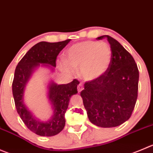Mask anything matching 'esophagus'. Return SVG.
Returning a JSON list of instances; mask_svg holds the SVG:
<instances>
[{
  "mask_svg": "<svg viewBox=\"0 0 153 153\" xmlns=\"http://www.w3.org/2000/svg\"><path fill=\"white\" fill-rule=\"evenodd\" d=\"M83 89H84V86H83V84H81V83H80V84L78 85V93H80V92H81V90H83Z\"/></svg>",
  "mask_w": 153,
  "mask_h": 153,
  "instance_id": "34e87169",
  "label": "esophagus"
}]
</instances>
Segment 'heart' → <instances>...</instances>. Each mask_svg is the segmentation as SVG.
Instances as JSON below:
<instances>
[{"mask_svg": "<svg viewBox=\"0 0 153 153\" xmlns=\"http://www.w3.org/2000/svg\"><path fill=\"white\" fill-rule=\"evenodd\" d=\"M65 58L66 60L61 59L58 61L62 70L71 72L72 69H80L84 80L93 81L107 72L111 63L112 52L105 42L84 41L69 47Z\"/></svg>", "mask_w": 153, "mask_h": 153, "instance_id": "b5f03b06", "label": "heart"}]
</instances>
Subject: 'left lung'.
Segmentation results:
<instances>
[{
    "label": "left lung",
    "mask_w": 153,
    "mask_h": 153,
    "mask_svg": "<svg viewBox=\"0 0 153 153\" xmlns=\"http://www.w3.org/2000/svg\"><path fill=\"white\" fill-rule=\"evenodd\" d=\"M112 59L100 78L87 81L81 92L90 122L102 128L121 125L131 117L138 91L139 71L134 58L122 45L108 35Z\"/></svg>",
    "instance_id": "obj_1"
}]
</instances>
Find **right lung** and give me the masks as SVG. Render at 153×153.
I'll list each match as a JSON object with an SVG mask.
<instances>
[{"label":"right lung","instance_id":"1","mask_svg":"<svg viewBox=\"0 0 153 153\" xmlns=\"http://www.w3.org/2000/svg\"><path fill=\"white\" fill-rule=\"evenodd\" d=\"M70 42V39L58 42H40L32 47L19 62L15 70L13 81V95L16 110L27 128L39 136L51 137L60 133L65 126V113L72 95L78 93L77 86L79 81L74 79L66 84L51 83L48 86V99L54 109L51 119L43 123L37 120L27 109L23 102L25 84L33 69L39 63L56 67L59 53Z\"/></svg>","mask_w":153,"mask_h":153}]
</instances>
